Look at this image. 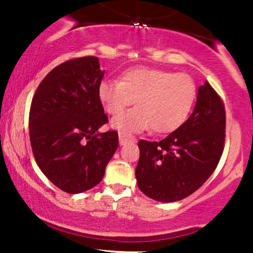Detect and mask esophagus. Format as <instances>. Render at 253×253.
<instances>
[{
	"label": "esophagus",
	"instance_id": "34e87169",
	"mask_svg": "<svg viewBox=\"0 0 253 253\" xmlns=\"http://www.w3.org/2000/svg\"><path fill=\"white\" fill-rule=\"evenodd\" d=\"M132 140H134V138H133L132 135L127 134V133L125 132H119V141H120V145H125Z\"/></svg>",
	"mask_w": 253,
	"mask_h": 253
}]
</instances>
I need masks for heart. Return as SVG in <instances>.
I'll return each instance as SVG.
<instances>
[{"label":"heart","instance_id":"1","mask_svg":"<svg viewBox=\"0 0 253 253\" xmlns=\"http://www.w3.org/2000/svg\"><path fill=\"white\" fill-rule=\"evenodd\" d=\"M98 97L110 115H118L137 100L138 107L119 115L113 127L139 132L147 129L158 134L178 128L187 120L196 98V85L187 74L138 66L125 70L120 82L104 80Z\"/></svg>","mask_w":253,"mask_h":253}]
</instances>
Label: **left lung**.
Returning <instances> with one entry per match:
<instances>
[{
  "label": "left lung",
  "instance_id": "1",
  "mask_svg": "<svg viewBox=\"0 0 253 253\" xmlns=\"http://www.w3.org/2000/svg\"><path fill=\"white\" fill-rule=\"evenodd\" d=\"M223 101L206 81L199 88L193 114L161 141L140 140L135 169L138 187L161 202L185 199L216 169L226 138Z\"/></svg>",
  "mask_w": 253,
  "mask_h": 253
}]
</instances>
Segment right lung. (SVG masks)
Returning <instances> with one entry per match:
<instances>
[{"label": "right lung", "mask_w": 253, "mask_h": 253, "mask_svg": "<svg viewBox=\"0 0 253 253\" xmlns=\"http://www.w3.org/2000/svg\"><path fill=\"white\" fill-rule=\"evenodd\" d=\"M104 71L97 57L69 59L46 75L30 109V139L40 170L69 194L102 181L118 149L117 130L98 133L108 117L98 97Z\"/></svg>", "instance_id": "right-lung-1"}]
</instances>
